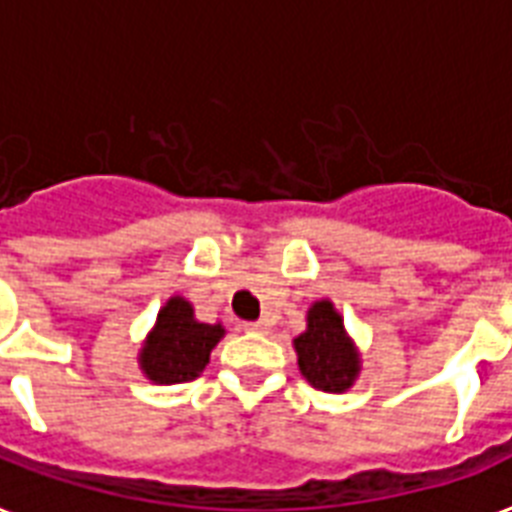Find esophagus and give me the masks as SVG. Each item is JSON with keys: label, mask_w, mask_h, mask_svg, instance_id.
<instances>
[{"label": "esophagus", "mask_w": 512, "mask_h": 512, "mask_svg": "<svg viewBox=\"0 0 512 512\" xmlns=\"http://www.w3.org/2000/svg\"><path fill=\"white\" fill-rule=\"evenodd\" d=\"M244 329H247V332H255V335H265V332L271 329V324H268V321H249V324H244Z\"/></svg>", "instance_id": "obj_1"}]
</instances>
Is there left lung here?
<instances>
[{
    "label": "left lung",
    "mask_w": 512,
    "mask_h": 512,
    "mask_svg": "<svg viewBox=\"0 0 512 512\" xmlns=\"http://www.w3.org/2000/svg\"><path fill=\"white\" fill-rule=\"evenodd\" d=\"M297 366L313 388L342 393L361 372L356 345L345 332L342 316L329 300H319L308 311V329L295 337Z\"/></svg>",
    "instance_id": "obj_1"
}]
</instances>
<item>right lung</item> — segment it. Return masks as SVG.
<instances>
[{"label": "right lung", "mask_w": 512, "mask_h": 512, "mask_svg": "<svg viewBox=\"0 0 512 512\" xmlns=\"http://www.w3.org/2000/svg\"><path fill=\"white\" fill-rule=\"evenodd\" d=\"M223 335L220 324L193 319V308L185 297H170L140 348V369L156 385L196 380Z\"/></svg>", "instance_id": "right-lung-1"}]
</instances>
